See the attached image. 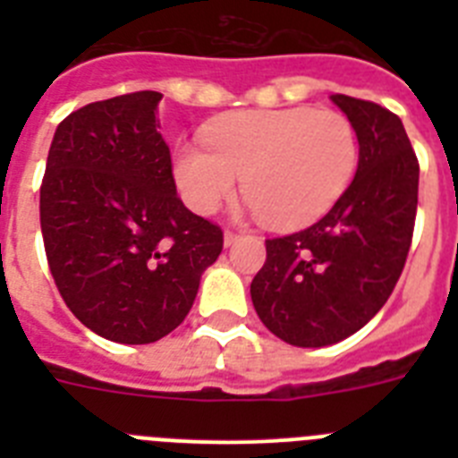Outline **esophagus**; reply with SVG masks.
<instances>
[{"mask_svg": "<svg viewBox=\"0 0 458 458\" xmlns=\"http://www.w3.org/2000/svg\"><path fill=\"white\" fill-rule=\"evenodd\" d=\"M236 238H238L236 232H225V245H226V248H229V245H233V242H236Z\"/></svg>", "mask_w": 458, "mask_h": 458, "instance_id": "1", "label": "esophagus"}]
</instances>
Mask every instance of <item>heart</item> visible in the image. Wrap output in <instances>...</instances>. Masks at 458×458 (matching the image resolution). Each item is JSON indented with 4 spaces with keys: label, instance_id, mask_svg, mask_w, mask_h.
<instances>
[{
    "label": "heart",
    "instance_id": "1",
    "mask_svg": "<svg viewBox=\"0 0 458 458\" xmlns=\"http://www.w3.org/2000/svg\"><path fill=\"white\" fill-rule=\"evenodd\" d=\"M206 144L181 141L174 181L185 204L210 216L236 192L275 229H295L333 208L358 169V132L342 112L245 109L216 119Z\"/></svg>",
    "mask_w": 458,
    "mask_h": 458
}]
</instances>
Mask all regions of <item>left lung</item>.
I'll use <instances>...</instances> for the list:
<instances>
[{
  "label": "left lung",
  "instance_id": "left-lung-1",
  "mask_svg": "<svg viewBox=\"0 0 458 458\" xmlns=\"http://www.w3.org/2000/svg\"><path fill=\"white\" fill-rule=\"evenodd\" d=\"M358 132V172L317 225L266 241L254 310L275 337L321 349L358 333L387 302L411 250L420 165L402 119L344 93L330 96Z\"/></svg>",
  "mask_w": 458,
  "mask_h": 458
}]
</instances>
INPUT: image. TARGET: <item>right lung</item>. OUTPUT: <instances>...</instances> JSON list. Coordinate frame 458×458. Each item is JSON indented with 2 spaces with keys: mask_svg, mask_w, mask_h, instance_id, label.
I'll use <instances>...</instances> for the list:
<instances>
[{
  "mask_svg": "<svg viewBox=\"0 0 458 458\" xmlns=\"http://www.w3.org/2000/svg\"><path fill=\"white\" fill-rule=\"evenodd\" d=\"M163 93L84 105L56 125L40 185V232L68 310L100 337L151 344L188 317L222 252L220 226L176 194L157 132Z\"/></svg>",
  "mask_w": 458,
  "mask_h": 458,
  "instance_id": "obj_1",
  "label": "right lung"
}]
</instances>
